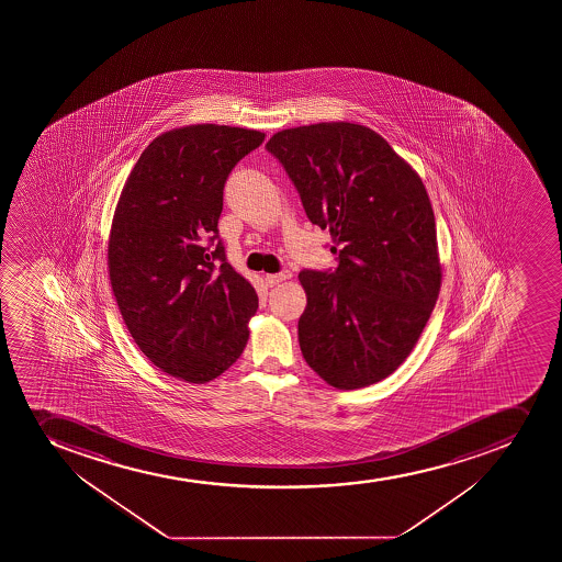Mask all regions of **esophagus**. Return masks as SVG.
Masks as SVG:
<instances>
[{
  "mask_svg": "<svg viewBox=\"0 0 562 562\" xmlns=\"http://www.w3.org/2000/svg\"><path fill=\"white\" fill-rule=\"evenodd\" d=\"M290 277V274H285V272H274V274H266V284L269 288L272 285L280 284V282H284L285 278Z\"/></svg>",
  "mask_w": 562,
  "mask_h": 562,
  "instance_id": "34e87169",
  "label": "esophagus"
}]
</instances>
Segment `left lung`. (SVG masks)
Listing matches in <instances>:
<instances>
[{
	"mask_svg": "<svg viewBox=\"0 0 562 562\" xmlns=\"http://www.w3.org/2000/svg\"><path fill=\"white\" fill-rule=\"evenodd\" d=\"M267 151L310 222L331 234L339 267L299 274V342L335 389L389 378L416 346L441 284L432 206L422 179L373 130L321 123L282 130Z\"/></svg>",
	"mask_w": 562,
	"mask_h": 562,
	"instance_id": "8db88e82",
	"label": "left lung"
}]
</instances>
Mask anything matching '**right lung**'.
<instances>
[{
    "mask_svg": "<svg viewBox=\"0 0 562 562\" xmlns=\"http://www.w3.org/2000/svg\"><path fill=\"white\" fill-rule=\"evenodd\" d=\"M263 139L216 124L159 135L115 209L108 267L124 324L157 368L189 383L222 375L249 339L258 296L228 263L217 220L228 173Z\"/></svg>",
    "mask_w": 562,
    "mask_h": 562,
    "instance_id": "add662e5",
    "label": "right lung"
}]
</instances>
